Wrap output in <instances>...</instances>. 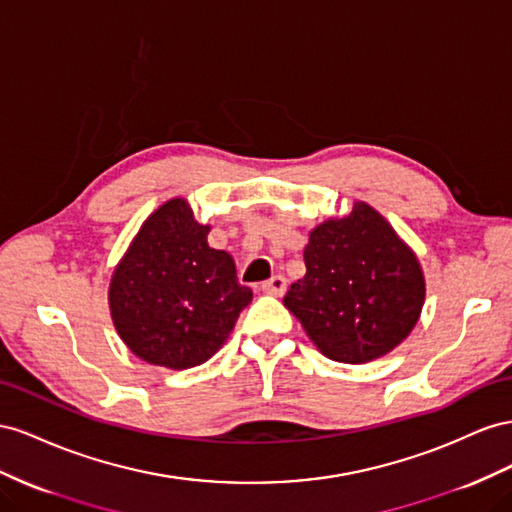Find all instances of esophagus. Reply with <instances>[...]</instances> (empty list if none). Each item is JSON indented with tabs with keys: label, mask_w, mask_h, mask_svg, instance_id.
Here are the masks:
<instances>
[{
	"label": "esophagus",
	"mask_w": 512,
	"mask_h": 512,
	"mask_svg": "<svg viewBox=\"0 0 512 512\" xmlns=\"http://www.w3.org/2000/svg\"><path fill=\"white\" fill-rule=\"evenodd\" d=\"M259 289L264 291V294H268V296H283V294H285V289H287V281H285V276L276 274V276H272L270 281L261 283V287H259Z\"/></svg>",
	"instance_id": "34e87169"
}]
</instances>
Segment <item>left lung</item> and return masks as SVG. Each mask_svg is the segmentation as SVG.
Segmentation results:
<instances>
[{"instance_id": "left-lung-1", "label": "left lung", "mask_w": 512, "mask_h": 512, "mask_svg": "<svg viewBox=\"0 0 512 512\" xmlns=\"http://www.w3.org/2000/svg\"><path fill=\"white\" fill-rule=\"evenodd\" d=\"M306 274L283 304L321 354L371 362L401 345L420 319L427 283L416 253L364 201L309 233Z\"/></svg>"}]
</instances>
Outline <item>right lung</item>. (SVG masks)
Here are the masks:
<instances>
[{"instance_id":"1","label":"right lung","mask_w":512,"mask_h":512,"mask_svg":"<svg viewBox=\"0 0 512 512\" xmlns=\"http://www.w3.org/2000/svg\"><path fill=\"white\" fill-rule=\"evenodd\" d=\"M210 225L195 221L184 197L145 218L115 266L109 311L137 358L184 371L225 345L253 291L238 283L227 251L208 244Z\"/></svg>"}]
</instances>
